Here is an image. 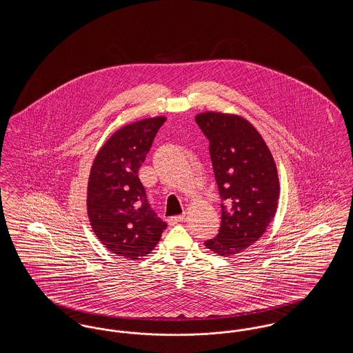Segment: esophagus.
Listing matches in <instances>:
<instances>
[{
	"mask_svg": "<svg viewBox=\"0 0 353 353\" xmlns=\"http://www.w3.org/2000/svg\"><path fill=\"white\" fill-rule=\"evenodd\" d=\"M185 214H179V216H172V217H169L168 223L169 225H176V223H179V222H181L183 219H184Z\"/></svg>",
	"mask_w": 353,
	"mask_h": 353,
	"instance_id": "34e87169",
	"label": "esophagus"
}]
</instances>
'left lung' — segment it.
<instances>
[{
    "label": "left lung",
    "instance_id": "1",
    "mask_svg": "<svg viewBox=\"0 0 353 353\" xmlns=\"http://www.w3.org/2000/svg\"><path fill=\"white\" fill-rule=\"evenodd\" d=\"M196 123L209 140L221 197L219 234L205 241L212 252H243L266 232L276 213L279 179L265 140L241 117L205 112Z\"/></svg>",
    "mask_w": 353,
    "mask_h": 353
}]
</instances>
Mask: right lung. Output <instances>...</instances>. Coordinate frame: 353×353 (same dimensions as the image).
Instances as JSON below:
<instances>
[{"label":"right lung","mask_w":353,"mask_h":353,"mask_svg":"<svg viewBox=\"0 0 353 353\" xmlns=\"http://www.w3.org/2000/svg\"><path fill=\"white\" fill-rule=\"evenodd\" d=\"M165 118L144 119L120 128L98 152L90 172L87 213L104 248L127 259L145 256L167 223L152 209L139 168Z\"/></svg>","instance_id":"right-lung-1"}]
</instances>
